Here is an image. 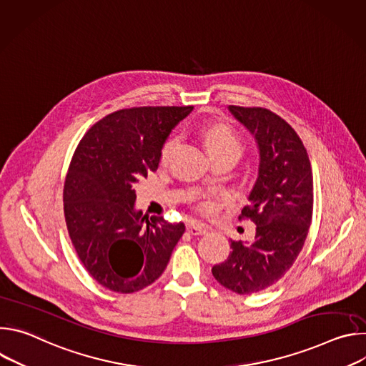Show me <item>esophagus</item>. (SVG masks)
<instances>
[{
    "mask_svg": "<svg viewBox=\"0 0 366 366\" xmlns=\"http://www.w3.org/2000/svg\"><path fill=\"white\" fill-rule=\"evenodd\" d=\"M187 232H188L191 236H201V234H205V233L208 232V229H207L204 224H201V223L192 222V223H189V224L187 226Z\"/></svg>",
    "mask_w": 366,
    "mask_h": 366,
    "instance_id": "1",
    "label": "esophagus"
}]
</instances>
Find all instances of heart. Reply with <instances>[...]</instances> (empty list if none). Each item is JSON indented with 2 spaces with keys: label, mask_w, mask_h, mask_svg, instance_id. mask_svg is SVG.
<instances>
[{
  "label": "heart",
  "mask_w": 366,
  "mask_h": 366,
  "mask_svg": "<svg viewBox=\"0 0 366 366\" xmlns=\"http://www.w3.org/2000/svg\"><path fill=\"white\" fill-rule=\"evenodd\" d=\"M202 137H204V143L205 147L210 152V154H217L222 152H227V150H234V152H242V142L237 137V134L233 132L232 127L226 126V124H212V126H205L202 130ZM179 144V136L174 134L171 137H168L161 149V162L167 164L171 156L174 154V152L177 150ZM199 210L202 213H210L212 212V205L208 202H202L199 205Z\"/></svg>",
  "instance_id": "obj_1"
}]
</instances>
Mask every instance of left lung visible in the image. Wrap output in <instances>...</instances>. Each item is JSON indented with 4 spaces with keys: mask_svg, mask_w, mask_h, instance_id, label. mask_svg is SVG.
<instances>
[{
    "mask_svg": "<svg viewBox=\"0 0 366 366\" xmlns=\"http://www.w3.org/2000/svg\"><path fill=\"white\" fill-rule=\"evenodd\" d=\"M229 110L259 146V177L239 216L254 223L256 236L250 244L232 240L229 257L212 272L244 295L274 285L295 262L312 217V172L300 136L282 117L264 107Z\"/></svg>",
    "mask_w": 366,
    "mask_h": 366,
    "instance_id": "left-lung-1",
    "label": "left lung"
}]
</instances>
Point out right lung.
<instances>
[{
    "mask_svg": "<svg viewBox=\"0 0 366 366\" xmlns=\"http://www.w3.org/2000/svg\"><path fill=\"white\" fill-rule=\"evenodd\" d=\"M192 109L114 112L75 149L64 185L65 222L81 264L104 288L132 294L153 284L185 232L184 223L144 220L134 210L133 185L158 169L168 134Z\"/></svg>",
    "mask_w": 366,
    "mask_h": 366,
    "instance_id": "1",
    "label": "right lung"
}]
</instances>
